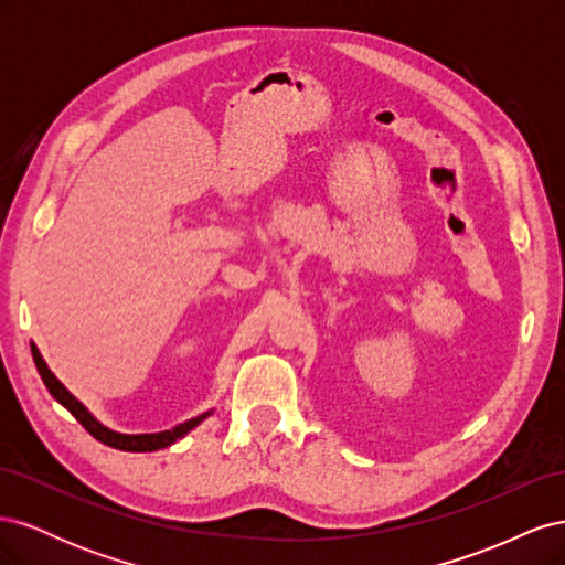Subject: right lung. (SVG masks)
Instances as JSON below:
<instances>
[{
  "label": "right lung",
  "mask_w": 565,
  "mask_h": 565,
  "mask_svg": "<svg viewBox=\"0 0 565 565\" xmlns=\"http://www.w3.org/2000/svg\"><path fill=\"white\" fill-rule=\"evenodd\" d=\"M32 349V358H35V365H38V372L40 377L44 382V386L49 388L51 396H54L65 409H71L73 417L87 429L96 440L104 443V446H110V448H117V450H125V452H152V450H162V448H169L172 443H177L179 438H183L188 431H193L195 426L207 419L212 415V409H207V413H202L193 419H188L183 424H177L174 429H167V431H158V434H119V431H113L108 429V426L100 424L87 407H84L71 391H67L58 380L56 374L49 370V365L44 363V358L40 353V349L35 344H30Z\"/></svg>",
  "instance_id": "obj_1"
}]
</instances>
